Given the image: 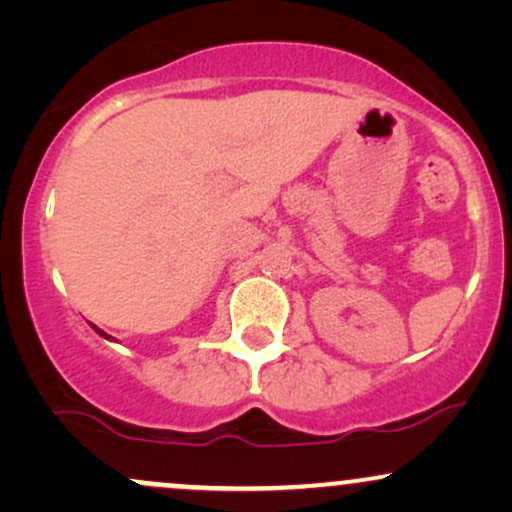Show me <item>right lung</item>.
<instances>
[{
    "mask_svg": "<svg viewBox=\"0 0 512 512\" xmlns=\"http://www.w3.org/2000/svg\"><path fill=\"white\" fill-rule=\"evenodd\" d=\"M93 327V330H96L98 334H101V337H105V339H113V337H110V334H105L103 330H101V327H96V325H91Z\"/></svg>",
    "mask_w": 512,
    "mask_h": 512,
    "instance_id": "add662e5",
    "label": "right lung"
}]
</instances>
